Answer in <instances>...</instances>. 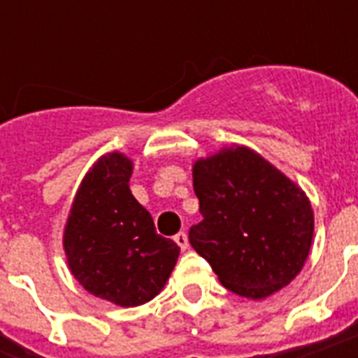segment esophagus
I'll use <instances>...</instances> for the list:
<instances>
[{
    "label": "esophagus",
    "mask_w": 358,
    "mask_h": 358,
    "mask_svg": "<svg viewBox=\"0 0 358 358\" xmlns=\"http://www.w3.org/2000/svg\"><path fill=\"white\" fill-rule=\"evenodd\" d=\"M174 241H176V245H178L182 250H185L189 247V241H187V234H185V232H178V234L174 236Z\"/></svg>",
    "instance_id": "1"
}]
</instances>
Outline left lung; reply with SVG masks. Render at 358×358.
Wrapping results in <instances>:
<instances>
[{
    "instance_id": "1",
    "label": "left lung",
    "mask_w": 358,
    "mask_h": 358,
    "mask_svg": "<svg viewBox=\"0 0 358 358\" xmlns=\"http://www.w3.org/2000/svg\"><path fill=\"white\" fill-rule=\"evenodd\" d=\"M193 189L202 221L189 243L230 292L264 299L305 266L314 212L299 185L247 146L196 159Z\"/></svg>"
}]
</instances>
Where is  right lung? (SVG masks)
<instances>
[{
    "label": "right lung",
    "instance_id": "obj_1",
    "mask_svg": "<svg viewBox=\"0 0 358 358\" xmlns=\"http://www.w3.org/2000/svg\"><path fill=\"white\" fill-rule=\"evenodd\" d=\"M134 163L120 152L98 159L76 193L64 227L70 273L100 299L139 306L171 277L180 247L156 232L152 215L129 191Z\"/></svg>",
    "mask_w": 358,
    "mask_h": 358
}]
</instances>
